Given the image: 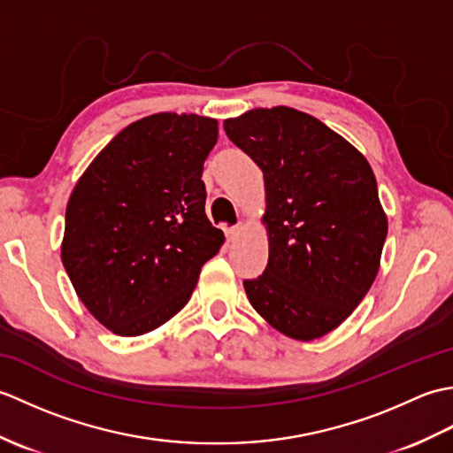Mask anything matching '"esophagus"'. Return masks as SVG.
<instances>
[{"label":"esophagus","instance_id":"obj_1","mask_svg":"<svg viewBox=\"0 0 453 453\" xmlns=\"http://www.w3.org/2000/svg\"><path fill=\"white\" fill-rule=\"evenodd\" d=\"M242 229H243V226L227 227V229H226V237H227V242H237V239H239V234H242Z\"/></svg>","mask_w":453,"mask_h":453}]
</instances>
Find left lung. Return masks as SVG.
<instances>
[{
	"instance_id": "1",
	"label": "left lung",
	"mask_w": 453,
	"mask_h": 453,
	"mask_svg": "<svg viewBox=\"0 0 453 453\" xmlns=\"http://www.w3.org/2000/svg\"><path fill=\"white\" fill-rule=\"evenodd\" d=\"M224 130L263 171L268 265L245 292L296 341L321 339L358 307L380 271L388 216L368 159L311 114L253 109Z\"/></svg>"
}]
</instances>
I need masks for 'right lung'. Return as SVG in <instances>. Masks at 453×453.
Here are the masks:
<instances>
[{"label":"right lung","instance_id":"1","mask_svg":"<svg viewBox=\"0 0 453 453\" xmlns=\"http://www.w3.org/2000/svg\"><path fill=\"white\" fill-rule=\"evenodd\" d=\"M216 142L214 119L151 114L119 132L73 187L62 263L83 305L114 334L167 323L224 245L202 180Z\"/></svg>","mask_w":453,"mask_h":453}]
</instances>
